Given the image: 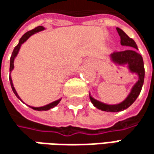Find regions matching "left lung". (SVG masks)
<instances>
[{
	"mask_svg": "<svg viewBox=\"0 0 154 154\" xmlns=\"http://www.w3.org/2000/svg\"><path fill=\"white\" fill-rule=\"evenodd\" d=\"M117 32L121 37V44L122 46H128L130 48L124 51H115L111 55V59L118 65H128V69L132 72H136L138 75V81L133 86L129 95L127 97L125 100L118 105H106L101 103L92 97H90L91 103L99 110L106 111V112H121L127 109L131 106L136 99L137 98L138 95L141 92L142 87L144 84V67L143 57L139 55L137 51V46L133 39L129 38L122 29L117 27Z\"/></svg>",
	"mask_w": 154,
	"mask_h": 154,
	"instance_id": "left-lung-1",
	"label": "left lung"
}]
</instances>
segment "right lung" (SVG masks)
<instances>
[{"mask_svg": "<svg viewBox=\"0 0 154 154\" xmlns=\"http://www.w3.org/2000/svg\"><path fill=\"white\" fill-rule=\"evenodd\" d=\"M43 29L44 28H43L42 26H38V27H36V28L31 30V31H28L27 32H26V33H25V34L20 38L18 44L15 47L14 50H13V52H12V55H11V57H10V72H11V71L13 70V68H14V59H15V57H17V53H18V51H19V48H20V47H21V45H22V44H23V43L27 40V39H28L31 35H32V34H34V33H36V32H40V31H42ZM10 85H11V88H12V90H13V92H14V94L17 96V98H19V99H20V97H18V95H17V91H16L15 88H14V86H13V83H12V80H11V78L10 79ZM59 102H60V99H59V100H57V101H54V102H52V103L48 104V105H47V106H42V107H32V109H34V110H36V111H47V110H49V109H51V108H53V107H55V106H57Z\"/></svg>", "mask_w": 154, "mask_h": 154, "instance_id": "right-lung-1", "label": "right lung"}]
</instances>
